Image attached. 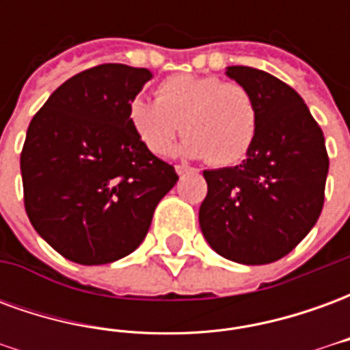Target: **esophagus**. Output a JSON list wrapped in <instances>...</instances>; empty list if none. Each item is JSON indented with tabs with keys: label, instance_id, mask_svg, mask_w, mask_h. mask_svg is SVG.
Returning <instances> with one entry per match:
<instances>
[{
	"label": "esophagus",
	"instance_id": "esophagus-1",
	"mask_svg": "<svg viewBox=\"0 0 350 350\" xmlns=\"http://www.w3.org/2000/svg\"><path fill=\"white\" fill-rule=\"evenodd\" d=\"M176 172H178V174L182 176V174H185V172H191V170H193V168L191 167H187V165H176Z\"/></svg>",
	"mask_w": 350,
	"mask_h": 350
}]
</instances>
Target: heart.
<instances>
[{
  "label": "heart",
  "mask_w": 350,
  "mask_h": 350,
  "mask_svg": "<svg viewBox=\"0 0 350 350\" xmlns=\"http://www.w3.org/2000/svg\"><path fill=\"white\" fill-rule=\"evenodd\" d=\"M129 120L153 155H167L183 133L185 155L206 157L213 167H232L255 142L258 107L253 93L238 82L180 72L161 82L155 100H133Z\"/></svg>",
  "instance_id": "1"
}]
</instances>
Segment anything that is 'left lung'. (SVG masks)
I'll use <instances>...</instances> for the list:
<instances>
[{
	"label": "left lung",
	"mask_w": 350,
	"mask_h": 350,
	"mask_svg": "<svg viewBox=\"0 0 350 350\" xmlns=\"http://www.w3.org/2000/svg\"><path fill=\"white\" fill-rule=\"evenodd\" d=\"M227 75L257 100V137L242 165L204 170L208 193L198 221L221 257L270 264L288 255L319 219L330 161L323 131L293 88L243 65Z\"/></svg>",
	"instance_id": "left-lung-1"
}]
</instances>
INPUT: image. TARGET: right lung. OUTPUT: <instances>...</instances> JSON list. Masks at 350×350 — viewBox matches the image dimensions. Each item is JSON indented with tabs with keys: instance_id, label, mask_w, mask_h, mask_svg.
Masks as SVG:
<instances>
[{
	"instance_id": "add662e5",
	"label": "right lung",
	"mask_w": 350,
	"mask_h": 350,
	"mask_svg": "<svg viewBox=\"0 0 350 350\" xmlns=\"http://www.w3.org/2000/svg\"><path fill=\"white\" fill-rule=\"evenodd\" d=\"M150 79L148 69L123 64L86 69L57 88L27 127L20 153L26 213L72 262L133 253L178 182L131 125V103Z\"/></svg>"
}]
</instances>
